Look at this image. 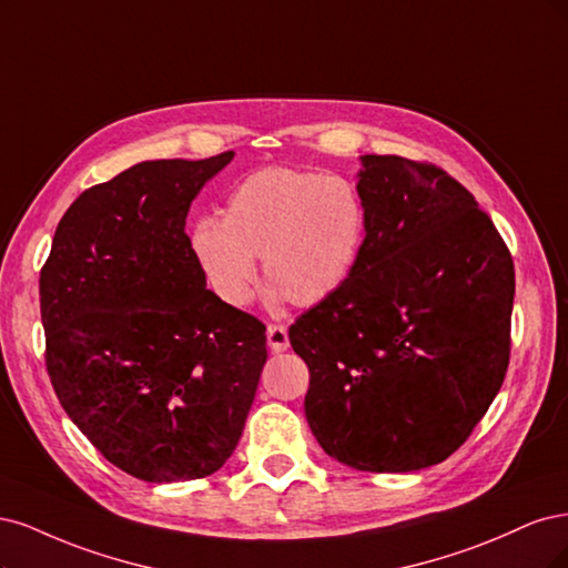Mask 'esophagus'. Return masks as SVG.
Masks as SVG:
<instances>
[{
	"label": "esophagus",
	"mask_w": 568,
	"mask_h": 568,
	"mask_svg": "<svg viewBox=\"0 0 568 568\" xmlns=\"http://www.w3.org/2000/svg\"><path fill=\"white\" fill-rule=\"evenodd\" d=\"M266 339H268L271 352H276V354L285 352L287 346H290L287 325H283V323H271V325H268V331H266Z\"/></svg>",
	"instance_id": "esophagus-1"
}]
</instances>
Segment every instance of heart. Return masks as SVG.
Wrapping results in <instances>:
<instances>
[{
  "label": "heart",
  "mask_w": 568,
  "mask_h": 568,
  "mask_svg": "<svg viewBox=\"0 0 568 568\" xmlns=\"http://www.w3.org/2000/svg\"><path fill=\"white\" fill-rule=\"evenodd\" d=\"M365 224V205L349 181L266 168L229 193L224 222L200 219L191 243L214 292L231 306L250 302L260 257L266 281L285 300L316 306L352 276Z\"/></svg>",
  "instance_id": "obj_1"
}]
</instances>
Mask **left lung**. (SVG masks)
<instances>
[{"mask_svg": "<svg viewBox=\"0 0 568 568\" xmlns=\"http://www.w3.org/2000/svg\"><path fill=\"white\" fill-rule=\"evenodd\" d=\"M365 237L352 276L290 325L308 365L304 413L361 471H413L460 448L500 392L515 262L446 170L363 155Z\"/></svg>", "mask_w": 568, "mask_h": 568, "instance_id": "8db88e82", "label": "left lung"}]
</instances>
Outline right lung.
I'll use <instances>...</instances> for the list:
<instances>
[{
	"label": "right lung",
	"instance_id": "1",
	"mask_svg": "<svg viewBox=\"0 0 568 568\" xmlns=\"http://www.w3.org/2000/svg\"><path fill=\"white\" fill-rule=\"evenodd\" d=\"M231 158L149 160L87 189L40 271L53 392L108 463L149 484L229 460L266 363V325L205 287L186 233Z\"/></svg>",
	"mask_w": 568,
	"mask_h": 568
}]
</instances>
